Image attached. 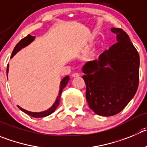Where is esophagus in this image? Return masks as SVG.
Returning a JSON list of instances; mask_svg holds the SVG:
<instances>
[{
  "label": "esophagus",
  "instance_id": "1",
  "mask_svg": "<svg viewBox=\"0 0 147 147\" xmlns=\"http://www.w3.org/2000/svg\"><path fill=\"white\" fill-rule=\"evenodd\" d=\"M79 76H80V74L78 73V72H75V73L72 74V77H73V78H77V77H79Z\"/></svg>",
  "mask_w": 147,
  "mask_h": 147
}]
</instances>
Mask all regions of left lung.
Listing matches in <instances>:
<instances>
[{"mask_svg":"<svg viewBox=\"0 0 147 147\" xmlns=\"http://www.w3.org/2000/svg\"><path fill=\"white\" fill-rule=\"evenodd\" d=\"M111 30L116 34L117 42L103 52L98 60L86 63L82 77L89 107L105 117L121 112L136 94L139 83L138 51L124 30Z\"/></svg>","mask_w":147,"mask_h":147,"instance_id":"8db88e82","label":"left lung"}]
</instances>
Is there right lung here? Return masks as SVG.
Returning <instances> with one entry per match:
<instances>
[{"label":"right lung","instance_id":"1","mask_svg":"<svg viewBox=\"0 0 147 147\" xmlns=\"http://www.w3.org/2000/svg\"><path fill=\"white\" fill-rule=\"evenodd\" d=\"M34 38H35V37L32 36V35H28L27 36H26L25 38H22V39L21 40H20V42H18L17 44L16 45V46H15L14 49H13V51H12L11 57H11H13V56H14V55L16 54V53H17L19 51L21 50L22 48L27 46V45L30 44V42H32V41H33ZM8 71H9V64L7 65V69H6V72H7V74H8ZM69 77L68 76V75H67V76L64 77L62 80H61V84H60L59 95L57 96V100H56L55 103L53 105V106H52L51 107L49 108V109H47V110L43 111V112H29V111L22 109V108L20 107V106H18V107L20 108V109H21L22 112H24V113L27 114V115H30V116H31V117H36V118H38V117H46V116H48V115H51V114H52L55 110H56V109L57 108V107H58L59 105L60 97H61V91H62V90L64 89V88L67 86V83H68V81H69Z\"/></svg>","mask_w":147,"mask_h":147}]
</instances>
